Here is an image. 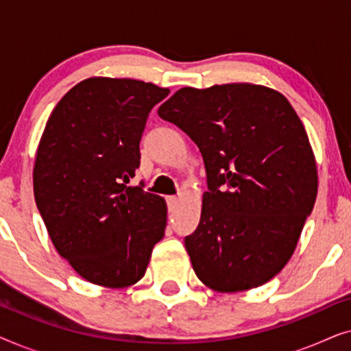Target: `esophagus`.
<instances>
[{
	"label": "esophagus",
	"mask_w": 351,
	"mask_h": 351,
	"mask_svg": "<svg viewBox=\"0 0 351 351\" xmlns=\"http://www.w3.org/2000/svg\"><path fill=\"white\" fill-rule=\"evenodd\" d=\"M166 201H167V208H169V210H174L177 208V203H179V198H177V196H167Z\"/></svg>",
	"instance_id": "34e87169"
}]
</instances>
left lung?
I'll return each mask as SVG.
<instances>
[{
    "mask_svg": "<svg viewBox=\"0 0 351 351\" xmlns=\"http://www.w3.org/2000/svg\"><path fill=\"white\" fill-rule=\"evenodd\" d=\"M198 145L208 172L201 219L185 238L215 292L265 285L294 254L318 195L308 136L285 95L262 84L182 88L158 108Z\"/></svg>",
    "mask_w": 351,
    "mask_h": 351,
    "instance_id": "obj_1",
    "label": "left lung"
}]
</instances>
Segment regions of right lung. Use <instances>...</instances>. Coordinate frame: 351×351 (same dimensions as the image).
Returning <instances> with one entry per match:
<instances>
[{
  "label": "right lung",
  "instance_id": "obj_1",
  "mask_svg": "<svg viewBox=\"0 0 351 351\" xmlns=\"http://www.w3.org/2000/svg\"><path fill=\"white\" fill-rule=\"evenodd\" d=\"M167 94L138 80L93 76L59 100L43 131L36 206L57 252L93 285H136L165 237V198L128 184L148 113Z\"/></svg>",
  "mask_w": 351,
  "mask_h": 351
}]
</instances>
